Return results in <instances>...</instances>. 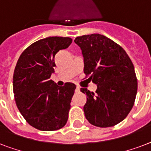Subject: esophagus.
<instances>
[{"mask_svg":"<svg viewBox=\"0 0 151 151\" xmlns=\"http://www.w3.org/2000/svg\"><path fill=\"white\" fill-rule=\"evenodd\" d=\"M80 88H81L79 87V86H77V88H76V92H80Z\"/></svg>","mask_w":151,"mask_h":151,"instance_id":"1","label":"esophagus"}]
</instances>
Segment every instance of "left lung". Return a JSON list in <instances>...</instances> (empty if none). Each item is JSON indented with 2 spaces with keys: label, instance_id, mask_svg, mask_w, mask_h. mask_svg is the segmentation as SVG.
Returning <instances> with one entry per match:
<instances>
[{
  "label": "left lung",
  "instance_id": "left-lung-1",
  "mask_svg": "<svg viewBox=\"0 0 151 151\" xmlns=\"http://www.w3.org/2000/svg\"><path fill=\"white\" fill-rule=\"evenodd\" d=\"M74 42L82 52L84 73L97 85L96 93L81 88L87 96L85 117L96 127L114 126L127 117L135 103L137 78L133 63L119 45L102 34L78 37Z\"/></svg>",
  "mask_w": 151,
  "mask_h": 151
}]
</instances>
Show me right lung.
I'll list each match as a JSON object with an SVG mask.
<instances>
[{
	"mask_svg": "<svg viewBox=\"0 0 151 151\" xmlns=\"http://www.w3.org/2000/svg\"><path fill=\"white\" fill-rule=\"evenodd\" d=\"M72 39L49 37L34 42L18 59L13 75V92L18 109L31 126L41 131L61 129L68 120L76 85L59 87L50 80L55 55L67 48Z\"/></svg>",
	"mask_w": 151,
	"mask_h": 151,
	"instance_id": "right-lung-1",
	"label": "right lung"
}]
</instances>
